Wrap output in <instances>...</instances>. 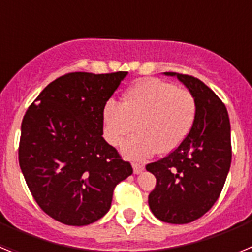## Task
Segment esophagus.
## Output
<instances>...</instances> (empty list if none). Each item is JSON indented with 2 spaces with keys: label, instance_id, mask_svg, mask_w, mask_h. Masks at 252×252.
I'll return each instance as SVG.
<instances>
[{
  "label": "esophagus",
  "instance_id": "obj_1",
  "mask_svg": "<svg viewBox=\"0 0 252 252\" xmlns=\"http://www.w3.org/2000/svg\"><path fill=\"white\" fill-rule=\"evenodd\" d=\"M132 168H133V173H135V174H140V173L144 170V165H141V164H137V162H133Z\"/></svg>",
  "mask_w": 252,
  "mask_h": 252
}]
</instances>
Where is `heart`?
I'll return each instance as SVG.
<instances>
[{
    "label": "heart",
    "instance_id": "1",
    "mask_svg": "<svg viewBox=\"0 0 252 252\" xmlns=\"http://www.w3.org/2000/svg\"><path fill=\"white\" fill-rule=\"evenodd\" d=\"M197 101L187 90L157 78L142 79L125 93L122 104L110 99L103 107V133L111 145H120L136 128L137 135L124 142L126 159L145 160L159 151L175 150L192 130Z\"/></svg>",
    "mask_w": 252,
    "mask_h": 252
}]
</instances>
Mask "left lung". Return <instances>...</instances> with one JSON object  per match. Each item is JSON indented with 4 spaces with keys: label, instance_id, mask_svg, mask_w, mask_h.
Wrapping results in <instances>:
<instances>
[{
    "label": "left lung",
    "instance_id": "obj_1",
    "mask_svg": "<svg viewBox=\"0 0 252 252\" xmlns=\"http://www.w3.org/2000/svg\"><path fill=\"white\" fill-rule=\"evenodd\" d=\"M177 77L197 101V116L184 141L146 170L157 178L149 207L160 221L184 224L212 208L222 192L231 166V126L223 102L209 87L192 75Z\"/></svg>",
    "mask_w": 252,
    "mask_h": 252
}]
</instances>
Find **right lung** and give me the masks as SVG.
Listing matches in <instances>:
<instances>
[{"instance_id":"obj_1","label":"right lung","mask_w":252,"mask_h":252,"mask_svg":"<svg viewBox=\"0 0 252 252\" xmlns=\"http://www.w3.org/2000/svg\"><path fill=\"white\" fill-rule=\"evenodd\" d=\"M127 72H75L45 87L21 124L19 162L46 215L86 226L111 208L115 187L132 174L103 135V107Z\"/></svg>"}]
</instances>
